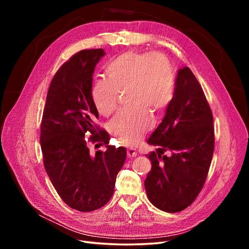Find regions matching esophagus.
Wrapping results in <instances>:
<instances>
[{"label":"esophagus","mask_w":249,"mask_h":249,"mask_svg":"<svg viewBox=\"0 0 249 249\" xmlns=\"http://www.w3.org/2000/svg\"><path fill=\"white\" fill-rule=\"evenodd\" d=\"M136 155H137V151H136L135 149H133V148H129V149L127 150V156H128V158L132 159V158H135Z\"/></svg>","instance_id":"esophagus-1"}]
</instances>
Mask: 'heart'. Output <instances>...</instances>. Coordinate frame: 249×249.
<instances>
[{
	"label": "heart",
	"mask_w": 249,
	"mask_h": 249,
	"mask_svg": "<svg viewBox=\"0 0 249 249\" xmlns=\"http://www.w3.org/2000/svg\"><path fill=\"white\" fill-rule=\"evenodd\" d=\"M107 80H98L90 89L96 109L110 116L117 109L119 93L126 94L128 107L110 123V132L127 146L136 145L152 125L149 111L162 112L175 90V72L168 58L161 53L127 51L105 68Z\"/></svg>",
	"instance_id": "heart-1"
}]
</instances>
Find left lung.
Segmentation results:
<instances>
[{
  "label": "left lung",
  "instance_id": "8db88e82",
  "mask_svg": "<svg viewBox=\"0 0 249 249\" xmlns=\"http://www.w3.org/2000/svg\"><path fill=\"white\" fill-rule=\"evenodd\" d=\"M147 143L158 146L147 155L152 164L144 180L149 201L164 212L185 210L204 187L215 143L211 108L188 67L178 70L173 100Z\"/></svg>",
  "mask_w": 249,
  "mask_h": 249
}]
</instances>
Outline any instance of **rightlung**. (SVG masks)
Returning a JSON list of instances; mask_svg holds the SVG:
<instances>
[{
	"label": "right lung",
	"mask_w": 249,
	"mask_h": 249,
	"mask_svg": "<svg viewBox=\"0 0 249 249\" xmlns=\"http://www.w3.org/2000/svg\"><path fill=\"white\" fill-rule=\"evenodd\" d=\"M105 54L102 48L85 49L61 65L50 83L40 127L49 179L61 200L81 212L109 202L126 160L125 147L108 145V133L95 124L99 113L90 97L91 76ZM89 142L105 144L107 149L91 155Z\"/></svg>",
	"instance_id": "1"
}]
</instances>
